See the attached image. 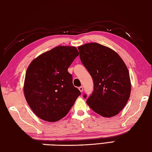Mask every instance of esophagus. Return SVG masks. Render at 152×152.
<instances>
[{
  "mask_svg": "<svg viewBox=\"0 0 152 152\" xmlns=\"http://www.w3.org/2000/svg\"><path fill=\"white\" fill-rule=\"evenodd\" d=\"M79 90L82 93L83 91V87H79Z\"/></svg>",
  "mask_w": 152,
  "mask_h": 152,
  "instance_id": "esophagus-1",
  "label": "esophagus"
}]
</instances>
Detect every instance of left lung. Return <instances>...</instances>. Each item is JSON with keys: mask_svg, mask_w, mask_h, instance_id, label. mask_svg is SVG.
<instances>
[{"mask_svg": "<svg viewBox=\"0 0 152 152\" xmlns=\"http://www.w3.org/2000/svg\"><path fill=\"white\" fill-rule=\"evenodd\" d=\"M78 50L81 61L93 80L94 91L87 99V104L103 117L117 115L126 104L131 92L125 63L115 51L98 43L85 44Z\"/></svg>", "mask_w": 152, "mask_h": 152, "instance_id": "obj_1", "label": "left lung"}]
</instances>
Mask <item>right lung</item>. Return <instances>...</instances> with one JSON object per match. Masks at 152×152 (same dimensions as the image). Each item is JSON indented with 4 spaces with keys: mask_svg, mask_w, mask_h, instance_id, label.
Returning <instances> with one entry per match:
<instances>
[{
    "mask_svg": "<svg viewBox=\"0 0 152 152\" xmlns=\"http://www.w3.org/2000/svg\"><path fill=\"white\" fill-rule=\"evenodd\" d=\"M79 54L75 47L59 45L30 63L26 73L24 93L28 105L39 118L52 122L59 121L81 94L67 71Z\"/></svg>",
    "mask_w": 152,
    "mask_h": 152,
    "instance_id": "obj_1",
    "label": "right lung"
}]
</instances>
